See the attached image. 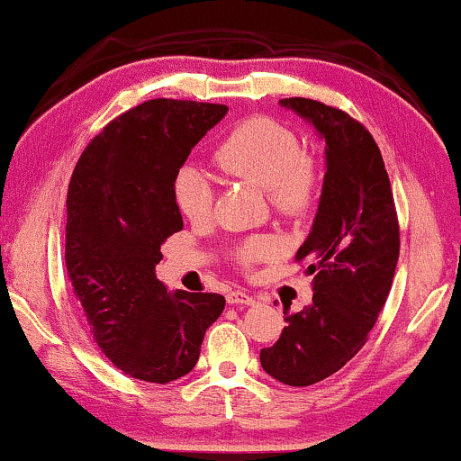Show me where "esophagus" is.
I'll use <instances>...</instances> for the list:
<instances>
[{
    "mask_svg": "<svg viewBox=\"0 0 461 461\" xmlns=\"http://www.w3.org/2000/svg\"><path fill=\"white\" fill-rule=\"evenodd\" d=\"M228 303H231V304H255V298H252L250 294L242 293V290H231V293H228Z\"/></svg>",
    "mask_w": 461,
    "mask_h": 461,
    "instance_id": "1",
    "label": "esophagus"
}]
</instances>
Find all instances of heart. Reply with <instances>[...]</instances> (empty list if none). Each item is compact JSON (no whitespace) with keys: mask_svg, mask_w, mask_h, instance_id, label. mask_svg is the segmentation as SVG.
<instances>
[{"mask_svg":"<svg viewBox=\"0 0 461 461\" xmlns=\"http://www.w3.org/2000/svg\"><path fill=\"white\" fill-rule=\"evenodd\" d=\"M215 165L231 177L263 187L280 217L296 219L317 198V167L301 152L296 135L269 116H250L238 122L217 146ZM173 203L181 215L200 221L211 212L212 194L196 168H179L173 179ZM276 255V242L267 236H252L236 246V258L244 269Z\"/></svg>","mask_w":461,"mask_h":461,"instance_id":"b5f03b06","label":"heart"}]
</instances>
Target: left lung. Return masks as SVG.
Wrapping results in <instances>:
<instances>
[{"label": "left lung", "mask_w": 461, "mask_h": 461, "mask_svg": "<svg viewBox=\"0 0 461 461\" xmlns=\"http://www.w3.org/2000/svg\"><path fill=\"white\" fill-rule=\"evenodd\" d=\"M326 140L320 209L296 252L313 276V303L286 315L280 339L261 348V366L288 386H311L339 372L367 342L399 261L393 187L372 133L345 110L284 98Z\"/></svg>", "instance_id": "1"}]
</instances>
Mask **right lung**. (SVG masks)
<instances>
[{
    "label": "right lung",
    "mask_w": 461,
    "mask_h": 461,
    "mask_svg": "<svg viewBox=\"0 0 461 461\" xmlns=\"http://www.w3.org/2000/svg\"><path fill=\"white\" fill-rule=\"evenodd\" d=\"M228 113L223 104L148 100L108 122L68 184V282L102 353L131 378L167 384L192 372L215 293H167L154 267L184 228L173 179L192 148Z\"/></svg>",
    "instance_id": "add662e5"
}]
</instances>
